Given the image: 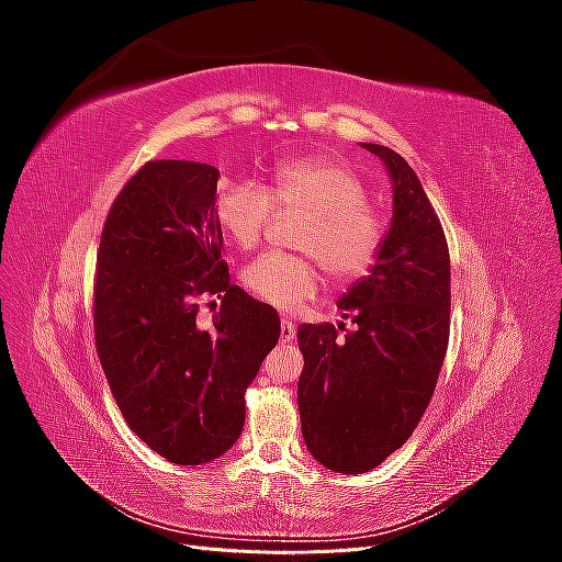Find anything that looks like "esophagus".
<instances>
[{"mask_svg": "<svg viewBox=\"0 0 562 562\" xmlns=\"http://www.w3.org/2000/svg\"><path fill=\"white\" fill-rule=\"evenodd\" d=\"M281 339L283 342H291V339H295V323L288 316L281 318Z\"/></svg>", "mask_w": 562, "mask_h": 562, "instance_id": "obj_1", "label": "esophagus"}]
</instances>
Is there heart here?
<instances>
[{
  "label": "heart",
  "instance_id": "b5f03b06",
  "mask_svg": "<svg viewBox=\"0 0 562 562\" xmlns=\"http://www.w3.org/2000/svg\"><path fill=\"white\" fill-rule=\"evenodd\" d=\"M271 203L302 209L293 246L312 252L337 281L361 277L382 241L368 194L349 168L323 157L285 159L271 171L267 194L250 182L225 184L215 196V220L234 244L250 248L265 234ZM244 283L277 310H295L316 293V265L307 255L265 252L244 271Z\"/></svg>",
  "mask_w": 562,
  "mask_h": 562
}]
</instances>
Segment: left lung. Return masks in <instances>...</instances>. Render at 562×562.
Instances as JSON below:
<instances>
[{"label": "left lung", "instance_id": "8db88e82", "mask_svg": "<svg viewBox=\"0 0 562 562\" xmlns=\"http://www.w3.org/2000/svg\"><path fill=\"white\" fill-rule=\"evenodd\" d=\"M391 182V220L375 265L337 300L353 330L302 323V436L337 473L380 467L413 436L434 396L450 335V252L427 192L398 151L361 143ZM337 328L345 330V323Z\"/></svg>", "mask_w": 562, "mask_h": 562}]
</instances>
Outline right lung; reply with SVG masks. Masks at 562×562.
Listing matches in <instances>:
<instances>
[{
  "instance_id": "right-lung-1",
  "label": "right lung",
  "mask_w": 562,
  "mask_h": 562,
  "mask_svg": "<svg viewBox=\"0 0 562 562\" xmlns=\"http://www.w3.org/2000/svg\"><path fill=\"white\" fill-rule=\"evenodd\" d=\"M217 180L209 164H145L114 199L98 250L93 326L112 396L133 434L180 467L236 443L246 389L281 335L277 310L229 283ZM199 294L224 300L213 329L195 316Z\"/></svg>"
}]
</instances>
